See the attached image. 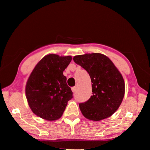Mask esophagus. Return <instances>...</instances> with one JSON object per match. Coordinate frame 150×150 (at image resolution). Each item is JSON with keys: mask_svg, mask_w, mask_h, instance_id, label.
<instances>
[{"mask_svg": "<svg viewBox=\"0 0 150 150\" xmlns=\"http://www.w3.org/2000/svg\"><path fill=\"white\" fill-rule=\"evenodd\" d=\"M71 90H72V91H73V93H74V92L76 91V90H77V87H71Z\"/></svg>", "mask_w": 150, "mask_h": 150, "instance_id": "obj_1", "label": "esophagus"}]
</instances>
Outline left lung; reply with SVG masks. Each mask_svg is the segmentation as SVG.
Instances as JSON below:
<instances>
[{
  "instance_id": "obj_1",
  "label": "left lung",
  "mask_w": 150,
  "mask_h": 150,
  "mask_svg": "<svg viewBox=\"0 0 150 150\" xmlns=\"http://www.w3.org/2000/svg\"><path fill=\"white\" fill-rule=\"evenodd\" d=\"M73 61L89 73L93 96L79 108L85 118L100 121L117 110L125 94V83L121 73L108 57L101 53L77 55Z\"/></svg>"
}]
</instances>
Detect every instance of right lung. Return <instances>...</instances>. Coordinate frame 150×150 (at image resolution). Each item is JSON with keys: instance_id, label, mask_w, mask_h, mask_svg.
Wrapping results in <instances>:
<instances>
[{"instance_id": "obj_1", "label": "right lung", "mask_w": 150, "mask_h": 150, "mask_svg": "<svg viewBox=\"0 0 150 150\" xmlns=\"http://www.w3.org/2000/svg\"><path fill=\"white\" fill-rule=\"evenodd\" d=\"M72 60L71 56L49 54L35 66L28 77L25 93L28 105L35 115L44 120H59L73 92L63 73Z\"/></svg>"}]
</instances>
